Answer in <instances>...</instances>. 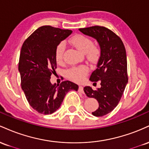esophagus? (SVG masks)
<instances>
[{
	"mask_svg": "<svg viewBox=\"0 0 149 149\" xmlns=\"http://www.w3.org/2000/svg\"><path fill=\"white\" fill-rule=\"evenodd\" d=\"M78 90H79V91L80 92H83V86H79V89H78Z\"/></svg>",
	"mask_w": 149,
	"mask_h": 149,
	"instance_id": "obj_1",
	"label": "esophagus"
}]
</instances>
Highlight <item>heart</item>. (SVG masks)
<instances>
[{"mask_svg": "<svg viewBox=\"0 0 149 149\" xmlns=\"http://www.w3.org/2000/svg\"><path fill=\"white\" fill-rule=\"evenodd\" d=\"M70 42L78 50L85 53V55L90 61H95L98 59L100 53V49L93 45V42L90 38L84 35H76L71 38ZM64 50V42H60L57 45L55 52V58L57 62L59 63L62 61ZM88 72V68L83 66L71 69L68 71V75L72 79L80 81L84 78Z\"/></svg>", "mask_w": 149, "mask_h": 149, "instance_id": "1", "label": "heart"}]
</instances>
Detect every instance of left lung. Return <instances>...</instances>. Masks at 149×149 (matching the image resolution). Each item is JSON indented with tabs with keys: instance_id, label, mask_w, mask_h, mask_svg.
Wrapping results in <instances>:
<instances>
[{
	"instance_id": "1",
	"label": "left lung",
	"mask_w": 149,
	"mask_h": 149,
	"mask_svg": "<svg viewBox=\"0 0 149 149\" xmlns=\"http://www.w3.org/2000/svg\"><path fill=\"white\" fill-rule=\"evenodd\" d=\"M78 30L95 38L100 45V57L90 80L95 84L100 80L101 88L94 90L86 86L84 92L87 97L99 102L98 109L92 115L105 116L117 107L128 83L125 48L121 39L106 27L95 26Z\"/></svg>"
}]
</instances>
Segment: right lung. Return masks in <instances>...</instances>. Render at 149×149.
Returning a JSON list of instances; mask_svg holds the SVG:
<instances>
[{
  "mask_svg": "<svg viewBox=\"0 0 149 149\" xmlns=\"http://www.w3.org/2000/svg\"><path fill=\"white\" fill-rule=\"evenodd\" d=\"M72 32L42 26L22 47L18 66L22 89L31 107L40 113L47 115L55 112L68 92L78 90V85L69 80L57 85L50 82L51 74L56 73L57 69L56 48Z\"/></svg>",
  "mask_w": 149,
  "mask_h": 149,
  "instance_id": "1",
  "label": "right lung"
}]
</instances>
